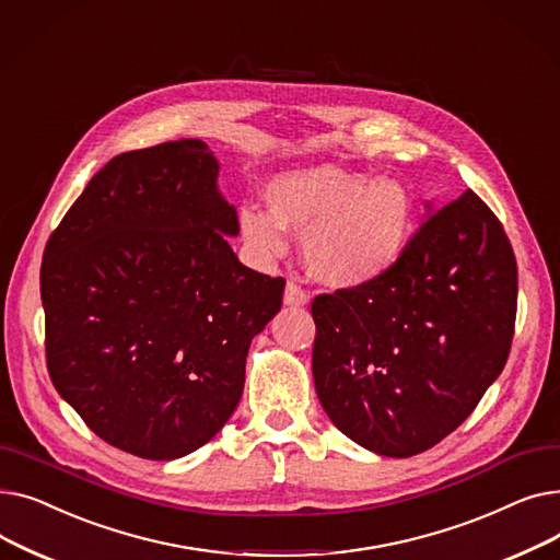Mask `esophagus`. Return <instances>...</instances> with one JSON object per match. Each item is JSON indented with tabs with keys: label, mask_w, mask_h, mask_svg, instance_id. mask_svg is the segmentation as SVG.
<instances>
[{
	"label": "esophagus",
	"mask_w": 560,
	"mask_h": 560,
	"mask_svg": "<svg viewBox=\"0 0 560 560\" xmlns=\"http://www.w3.org/2000/svg\"><path fill=\"white\" fill-rule=\"evenodd\" d=\"M308 292L302 288V283H298L295 279H290L288 283H285V292H283V302L288 304V306H304V304H308Z\"/></svg>",
	"instance_id": "obj_1"
}]
</instances>
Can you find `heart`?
Listing matches in <instances>:
<instances>
[{
  "label": "heart",
  "mask_w": 560,
  "mask_h": 560,
  "mask_svg": "<svg viewBox=\"0 0 560 560\" xmlns=\"http://www.w3.org/2000/svg\"><path fill=\"white\" fill-rule=\"evenodd\" d=\"M270 213L243 206L238 229L252 252L265 260L285 252L283 229L304 235V260L315 279L336 288L363 285L399 258L416 201L393 176L338 165H313L270 182Z\"/></svg>",
  "instance_id": "heart-1"
}]
</instances>
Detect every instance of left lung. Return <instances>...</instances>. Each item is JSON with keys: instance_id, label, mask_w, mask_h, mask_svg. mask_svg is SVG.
<instances>
[{"instance_id": "left-lung-1", "label": "left lung", "mask_w": 560, "mask_h": 560, "mask_svg": "<svg viewBox=\"0 0 560 560\" xmlns=\"http://www.w3.org/2000/svg\"><path fill=\"white\" fill-rule=\"evenodd\" d=\"M313 378L331 422L393 458L431 450L502 374L517 262L486 201L465 190L420 222L390 268L317 295Z\"/></svg>"}]
</instances>
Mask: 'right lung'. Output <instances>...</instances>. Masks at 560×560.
I'll use <instances>...</instances> for the list:
<instances>
[{
    "label": "right lung",
    "mask_w": 560,
    "mask_h": 560,
    "mask_svg": "<svg viewBox=\"0 0 560 560\" xmlns=\"http://www.w3.org/2000/svg\"><path fill=\"white\" fill-rule=\"evenodd\" d=\"M192 138L110 159L49 235L40 298L51 384L104 443L182 458L243 395L249 342L279 313L283 277L226 243L238 215Z\"/></svg>",
    "instance_id": "1"
}]
</instances>
